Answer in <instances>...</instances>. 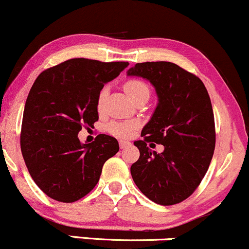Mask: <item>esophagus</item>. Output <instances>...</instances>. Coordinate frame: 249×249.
<instances>
[{"instance_id": "obj_1", "label": "esophagus", "mask_w": 249, "mask_h": 249, "mask_svg": "<svg viewBox=\"0 0 249 249\" xmlns=\"http://www.w3.org/2000/svg\"><path fill=\"white\" fill-rule=\"evenodd\" d=\"M119 142H120V147H121V148H125L127 146L130 145V142H127V140H120Z\"/></svg>"}]
</instances>
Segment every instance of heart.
I'll use <instances>...</instances> for the list:
<instances>
[{"label": "heart", "mask_w": 249, "mask_h": 249, "mask_svg": "<svg viewBox=\"0 0 249 249\" xmlns=\"http://www.w3.org/2000/svg\"><path fill=\"white\" fill-rule=\"evenodd\" d=\"M124 89L125 93H127V96L129 97L132 101H135V99L143 96V94H150V89H148L147 84L143 83L140 79H130V80L125 81ZM107 94V89H103L99 92L98 99H97V107H98V110L103 109ZM134 128V124H128V122H112V124L107 125V130H109L111 134L117 135V137H128V135L132 134Z\"/></svg>", "instance_id": "1"}]
</instances>
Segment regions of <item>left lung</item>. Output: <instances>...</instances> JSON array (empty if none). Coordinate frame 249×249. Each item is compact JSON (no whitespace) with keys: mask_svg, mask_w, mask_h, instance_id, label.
<instances>
[{"mask_svg":"<svg viewBox=\"0 0 249 249\" xmlns=\"http://www.w3.org/2000/svg\"><path fill=\"white\" fill-rule=\"evenodd\" d=\"M127 75L140 76L156 89L158 103L134 142L140 157L130 166L133 181L156 204L183 201L198 188L214 151L216 132L211 101L194 74L165 61L137 63ZM162 143L160 154L148 143Z\"/></svg>","mask_w":249,"mask_h":249,"instance_id":"8db88e82","label":"left lung"}]
</instances>
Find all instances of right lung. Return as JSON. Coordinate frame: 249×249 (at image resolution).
Returning <instances> with one entry per match:
<instances>
[{
    "instance_id": "obj_1",
    "label": "right lung",
    "mask_w": 249,
    "mask_h": 249,
    "mask_svg": "<svg viewBox=\"0 0 249 249\" xmlns=\"http://www.w3.org/2000/svg\"><path fill=\"white\" fill-rule=\"evenodd\" d=\"M128 65L71 58L42 71L31 87L20 146L31 178L53 200L74 202L89 194L104 163L119 152L110 135L81 143L78 133L98 121L99 92Z\"/></svg>"
}]
</instances>
